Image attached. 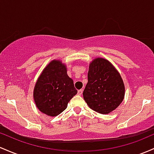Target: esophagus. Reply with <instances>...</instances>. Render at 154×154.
<instances>
[{
  "mask_svg": "<svg viewBox=\"0 0 154 154\" xmlns=\"http://www.w3.org/2000/svg\"><path fill=\"white\" fill-rule=\"evenodd\" d=\"M82 92H83V89H80V90L78 91V94H79V95H81V94H82Z\"/></svg>",
  "mask_w": 154,
  "mask_h": 154,
  "instance_id": "obj_1",
  "label": "esophagus"
}]
</instances>
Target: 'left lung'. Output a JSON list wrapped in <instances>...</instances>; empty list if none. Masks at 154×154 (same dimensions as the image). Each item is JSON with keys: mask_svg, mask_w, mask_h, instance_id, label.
<instances>
[{"mask_svg": "<svg viewBox=\"0 0 154 154\" xmlns=\"http://www.w3.org/2000/svg\"><path fill=\"white\" fill-rule=\"evenodd\" d=\"M124 91L121 75L108 60L99 57L89 64L88 83L83 96L91 109L108 114L122 103Z\"/></svg>", "mask_w": 154, "mask_h": 154, "instance_id": "left-lung-1", "label": "left lung"}]
</instances>
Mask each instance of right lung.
<instances>
[{"mask_svg":"<svg viewBox=\"0 0 154 154\" xmlns=\"http://www.w3.org/2000/svg\"><path fill=\"white\" fill-rule=\"evenodd\" d=\"M76 94L73 81L67 74L65 65L54 60L38 79L33 97L40 111L49 116H56L66 109L69 101Z\"/></svg>","mask_w":154,"mask_h":154,"instance_id":"obj_1","label":"right lung"}]
</instances>
